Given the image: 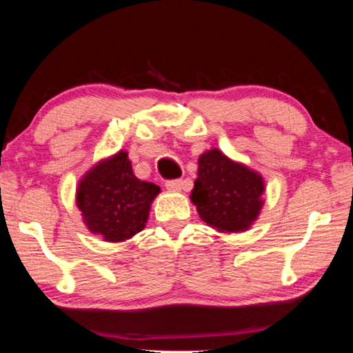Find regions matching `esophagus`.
<instances>
[{"label":"esophagus","mask_w":353,"mask_h":353,"mask_svg":"<svg viewBox=\"0 0 353 353\" xmlns=\"http://www.w3.org/2000/svg\"><path fill=\"white\" fill-rule=\"evenodd\" d=\"M165 186H167V190H170V191H180L183 186V180H168V181H165Z\"/></svg>","instance_id":"1"}]
</instances>
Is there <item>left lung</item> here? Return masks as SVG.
I'll return each instance as SVG.
<instances>
[{
	"instance_id": "1",
	"label": "left lung",
	"mask_w": 353,
	"mask_h": 353,
	"mask_svg": "<svg viewBox=\"0 0 353 353\" xmlns=\"http://www.w3.org/2000/svg\"><path fill=\"white\" fill-rule=\"evenodd\" d=\"M263 178L219 149L199 157L191 201L199 216L221 233L245 231L263 207Z\"/></svg>"
}]
</instances>
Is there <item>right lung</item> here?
Instances as JSON below:
<instances>
[{"mask_svg":"<svg viewBox=\"0 0 353 353\" xmlns=\"http://www.w3.org/2000/svg\"><path fill=\"white\" fill-rule=\"evenodd\" d=\"M161 188L134 176L128 152L104 159L81 178L77 207L91 233L109 243L127 241L146 226Z\"/></svg>","mask_w":353,"mask_h":353,"instance_id":"right-lung-1","label":"right lung"}]
</instances>
